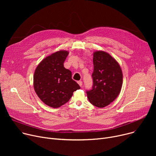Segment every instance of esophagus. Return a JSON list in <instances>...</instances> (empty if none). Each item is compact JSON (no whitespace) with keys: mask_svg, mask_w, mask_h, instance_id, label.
<instances>
[{"mask_svg":"<svg viewBox=\"0 0 156 156\" xmlns=\"http://www.w3.org/2000/svg\"><path fill=\"white\" fill-rule=\"evenodd\" d=\"M78 83L79 84V85H80V87H81V86H82V85H83L82 81H78Z\"/></svg>","mask_w":156,"mask_h":156,"instance_id":"34e87169","label":"esophagus"}]
</instances>
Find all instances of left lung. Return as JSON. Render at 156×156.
<instances>
[{
    "instance_id": "8db88e82",
    "label": "left lung",
    "mask_w": 156,
    "mask_h": 156,
    "mask_svg": "<svg viewBox=\"0 0 156 156\" xmlns=\"http://www.w3.org/2000/svg\"><path fill=\"white\" fill-rule=\"evenodd\" d=\"M93 55L94 83L87 94L90 102L101 108L109 105L119 94L122 73L119 63L109 53L96 51Z\"/></svg>"
}]
</instances>
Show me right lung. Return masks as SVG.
<instances>
[{
  "mask_svg": "<svg viewBox=\"0 0 156 156\" xmlns=\"http://www.w3.org/2000/svg\"><path fill=\"white\" fill-rule=\"evenodd\" d=\"M69 52L61 50L46 57L35 69L34 90L45 104L53 108L68 102L73 92L80 88L72 79L71 71L64 67Z\"/></svg>",
  "mask_w": 156,
  "mask_h": 156,
  "instance_id": "add662e5",
  "label": "right lung"
}]
</instances>
